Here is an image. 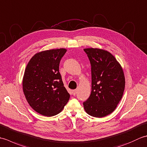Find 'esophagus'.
<instances>
[{"instance_id": "obj_1", "label": "esophagus", "mask_w": 147, "mask_h": 147, "mask_svg": "<svg viewBox=\"0 0 147 147\" xmlns=\"http://www.w3.org/2000/svg\"><path fill=\"white\" fill-rule=\"evenodd\" d=\"M77 93V90H73V95H75Z\"/></svg>"}]
</instances>
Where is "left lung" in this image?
Instances as JSON below:
<instances>
[{
	"label": "left lung",
	"instance_id": "1",
	"mask_svg": "<svg viewBox=\"0 0 147 147\" xmlns=\"http://www.w3.org/2000/svg\"><path fill=\"white\" fill-rule=\"evenodd\" d=\"M91 64L92 92L83 102L87 114L103 117L111 114L123 96L125 77L121 64L111 53L97 48L85 49Z\"/></svg>",
	"mask_w": 147,
	"mask_h": 147
}]
</instances>
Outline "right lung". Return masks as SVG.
<instances>
[{
    "mask_svg": "<svg viewBox=\"0 0 147 147\" xmlns=\"http://www.w3.org/2000/svg\"><path fill=\"white\" fill-rule=\"evenodd\" d=\"M66 51L62 48L36 53L24 71L23 90L26 100L34 111L45 116L59 114L69 100L59 70Z\"/></svg>",
    "mask_w": 147,
    "mask_h": 147,
    "instance_id": "add662e5",
    "label": "right lung"
}]
</instances>
